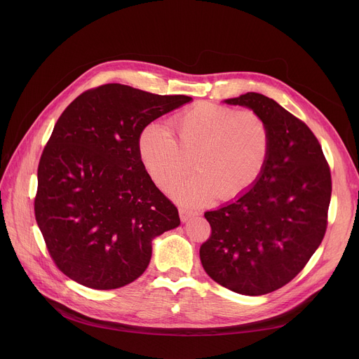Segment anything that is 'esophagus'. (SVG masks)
Segmentation results:
<instances>
[{"label": "esophagus", "instance_id": "1", "mask_svg": "<svg viewBox=\"0 0 359 359\" xmlns=\"http://www.w3.org/2000/svg\"><path fill=\"white\" fill-rule=\"evenodd\" d=\"M179 216H180V220H182V222H187V220L193 219L194 216H197V212L190 210V209H186V208H180V209H179Z\"/></svg>", "mask_w": 359, "mask_h": 359}]
</instances>
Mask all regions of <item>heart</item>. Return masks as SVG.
<instances>
[{"label":"heart","mask_w":359,"mask_h":359,"mask_svg":"<svg viewBox=\"0 0 359 359\" xmlns=\"http://www.w3.org/2000/svg\"><path fill=\"white\" fill-rule=\"evenodd\" d=\"M170 130L149 125L140 135L139 153L144 169L168 189L192 167L199 170L169 191L186 203H203L217 194L234 198L262 176L271 149V128L254 109L200 102L179 114Z\"/></svg>","instance_id":"obj_1"}]
</instances>
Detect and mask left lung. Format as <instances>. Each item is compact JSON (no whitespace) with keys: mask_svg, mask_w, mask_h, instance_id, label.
Masks as SVG:
<instances>
[{"mask_svg":"<svg viewBox=\"0 0 359 359\" xmlns=\"http://www.w3.org/2000/svg\"><path fill=\"white\" fill-rule=\"evenodd\" d=\"M226 102L267 119L271 149L248 191L204 213L212 234L200 245V262L217 284L263 295L297 277L320 247L328 224L331 170L313 130L276 100L247 92Z\"/></svg>","mask_w":359,"mask_h":359,"instance_id":"obj_1","label":"left lung"}]
</instances>
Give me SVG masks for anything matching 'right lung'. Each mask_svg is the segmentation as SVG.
Segmentation results:
<instances>
[{
	"label": "right lung",
	"mask_w": 359,
	"mask_h": 359,
	"mask_svg": "<svg viewBox=\"0 0 359 359\" xmlns=\"http://www.w3.org/2000/svg\"><path fill=\"white\" fill-rule=\"evenodd\" d=\"M190 100L107 83L62 112L39 159L34 212L67 277L93 290L123 287L147 269L151 240L180 224L143 166L139 139L150 122Z\"/></svg>",
	"instance_id": "right-lung-1"
}]
</instances>
